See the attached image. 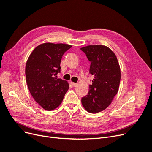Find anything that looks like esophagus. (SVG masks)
I'll list each match as a JSON object with an SVG mask.
<instances>
[{
    "label": "esophagus",
    "instance_id": "esophagus-1",
    "mask_svg": "<svg viewBox=\"0 0 152 152\" xmlns=\"http://www.w3.org/2000/svg\"><path fill=\"white\" fill-rule=\"evenodd\" d=\"M71 84H72V86L73 87H76V86H77V83H74V82H71Z\"/></svg>",
    "mask_w": 152,
    "mask_h": 152
}]
</instances>
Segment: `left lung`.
I'll use <instances>...</instances> for the list:
<instances>
[{"label": "left lung", "instance_id": "1", "mask_svg": "<svg viewBox=\"0 0 152 152\" xmlns=\"http://www.w3.org/2000/svg\"><path fill=\"white\" fill-rule=\"evenodd\" d=\"M80 49L91 62L89 73L94 76L88 94L82 98V104L88 112L98 113L107 108L117 94L120 66L115 54L104 45H87Z\"/></svg>", "mask_w": 152, "mask_h": 152}]
</instances>
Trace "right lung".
I'll return each mask as SVG.
<instances>
[{
	"label": "right lung",
	"instance_id": "add662e5",
	"mask_svg": "<svg viewBox=\"0 0 152 152\" xmlns=\"http://www.w3.org/2000/svg\"><path fill=\"white\" fill-rule=\"evenodd\" d=\"M72 48L65 44L44 43L36 47L26 61L25 75L30 93L35 102L48 111L61 103L69 84L57 78L63 54Z\"/></svg>",
	"mask_w": 152,
	"mask_h": 152
}]
</instances>
